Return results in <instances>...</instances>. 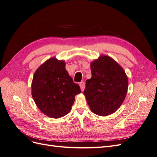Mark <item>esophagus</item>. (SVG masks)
Returning a JSON list of instances; mask_svg holds the SVG:
<instances>
[{
	"label": "esophagus",
	"instance_id": "1",
	"mask_svg": "<svg viewBox=\"0 0 157 157\" xmlns=\"http://www.w3.org/2000/svg\"><path fill=\"white\" fill-rule=\"evenodd\" d=\"M79 85H80V89H81V91L83 92L84 88H85V83H84V82H80L79 83Z\"/></svg>",
	"mask_w": 157,
	"mask_h": 157
}]
</instances>
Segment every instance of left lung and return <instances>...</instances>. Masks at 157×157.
I'll return each instance as SVG.
<instances>
[{"label":"left lung","instance_id":"1","mask_svg":"<svg viewBox=\"0 0 157 157\" xmlns=\"http://www.w3.org/2000/svg\"><path fill=\"white\" fill-rule=\"evenodd\" d=\"M90 65L92 78L86 80L84 94L94 114L109 115L124 100L128 77L121 66L107 56H101Z\"/></svg>","mask_w":157,"mask_h":157}]
</instances>
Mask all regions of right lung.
Masks as SVG:
<instances>
[{
    "instance_id": "obj_1",
    "label": "right lung",
    "mask_w": 157,
    "mask_h": 157,
    "mask_svg": "<svg viewBox=\"0 0 157 157\" xmlns=\"http://www.w3.org/2000/svg\"><path fill=\"white\" fill-rule=\"evenodd\" d=\"M32 96L36 106L51 118L64 117L71 111L75 97L81 92L65 69L62 60L52 58L42 64L33 76Z\"/></svg>"
}]
</instances>
